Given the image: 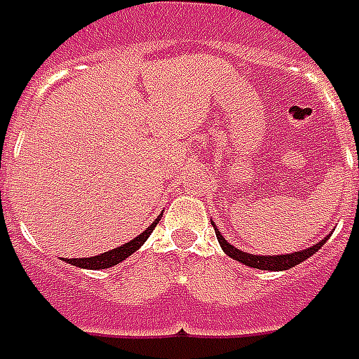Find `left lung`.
I'll use <instances>...</instances> for the list:
<instances>
[{
	"mask_svg": "<svg viewBox=\"0 0 359 359\" xmlns=\"http://www.w3.org/2000/svg\"><path fill=\"white\" fill-rule=\"evenodd\" d=\"M215 232H217V240H219L220 247L226 251L228 257H232V259H236V261L243 262V264H247V266L259 268V270H274V272H278V270H289V268L301 264L302 261H306L308 257H312V255H314L316 251L325 243V241H327V238H323L320 243L308 247V249H304V251H299V253L274 255V257H270V255H268V257H264V255L243 253V251H240V249H236L233 245H230V243L222 238V233H220L217 228H215Z\"/></svg>",
	"mask_w": 359,
	"mask_h": 359,
	"instance_id": "8db88e82",
	"label": "left lung"
}]
</instances>
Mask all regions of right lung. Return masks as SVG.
I'll list each match as a JSON object with an SVG mask.
<instances>
[{"label": "right lung", "instance_id": "right-lung-1", "mask_svg": "<svg viewBox=\"0 0 359 359\" xmlns=\"http://www.w3.org/2000/svg\"><path fill=\"white\" fill-rule=\"evenodd\" d=\"M159 222V217L154 220L150 226L146 228L144 232L140 233L139 238H135L131 240L129 243L121 247H116L112 251H106L102 255H97V257H89V259H68L66 262H70L74 266H79V268H87V270H102V268H110L114 264H118V262L126 261L129 255H133L137 249H139L146 240H148V236L152 233V230L156 228V224Z\"/></svg>", "mask_w": 359, "mask_h": 359}]
</instances>
